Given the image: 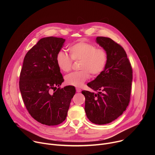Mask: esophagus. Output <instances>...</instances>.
I'll return each instance as SVG.
<instances>
[{"instance_id": "obj_1", "label": "esophagus", "mask_w": 155, "mask_h": 155, "mask_svg": "<svg viewBox=\"0 0 155 155\" xmlns=\"http://www.w3.org/2000/svg\"><path fill=\"white\" fill-rule=\"evenodd\" d=\"M76 90H77V93H80L81 91V90L80 89V88H78V87H77L76 88Z\"/></svg>"}]
</instances>
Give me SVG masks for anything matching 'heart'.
I'll list each match as a JSON object with an SVG mask.
<instances>
[{"instance_id": "heart-1", "label": "heart", "mask_w": 155, "mask_h": 155, "mask_svg": "<svg viewBox=\"0 0 155 155\" xmlns=\"http://www.w3.org/2000/svg\"><path fill=\"white\" fill-rule=\"evenodd\" d=\"M71 58L64 51H59L56 56V63L64 72H68L72 69V62L81 61L78 72H72L65 77L68 84L76 87H81L89 78L90 73L96 76L102 73L105 69L108 60L107 52L97 48L94 44L84 41L77 42L69 47Z\"/></svg>"}]
</instances>
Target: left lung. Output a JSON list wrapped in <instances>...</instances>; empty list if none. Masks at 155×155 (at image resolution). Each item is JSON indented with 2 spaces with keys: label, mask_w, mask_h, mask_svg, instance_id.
Here are the masks:
<instances>
[{
  "label": "left lung",
  "mask_w": 155,
  "mask_h": 155,
  "mask_svg": "<svg viewBox=\"0 0 155 155\" xmlns=\"http://www.w3.org/2000/svg\"><path fill=\"white\" fill-rule=\"evenodd\" d=\"M96 42L108 55L104 71L87 85L97 93L82 91L84 110L96 124L112 122L125 111L130 101L132 69L123 48L112 39L97 37Z\"/></svg>",
  "instance_id": "1"
}]
</instances>
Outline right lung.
Masks as SVG:
<instances>
[{"instance_id": "right-lung-1", "label": "right lung", "mask_w": 155, "mask_h": 155, "mask_svg": "<svg viewBox=\"0 0 155 155\" xmlns=\"http://www.w3.org/2000/svg\"><path fill=\"white\" fill-rule=\"evenodd\" d=\"M65 40L54 37L41 38L26 53L20 73L19 90L28 111L36 121L48 126L65 120L76 91L72 86L59 87L64 78L56 56Z\"/></svg>"}]
</instances>
